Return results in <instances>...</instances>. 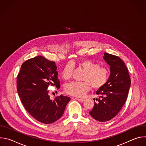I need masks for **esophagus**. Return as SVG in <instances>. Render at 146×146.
<instances>
[{
    "mask_svg": "<svg viewBox=\"0 0 146 146\" xmlns=\"http://www.w3.org/2000/svg\"><path fill=\"white\" fill-rule=\"evenodd\" d=\"M76 100H78V101H79V102H83V101H84V99H83L76 98Z\"/></svg>",
    "mask_w": 146,
    "mask_h": 146,
    "instance_id": "esophagus-1",
    "label": "esophagus"
}]
</instances>
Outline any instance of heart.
I'll use <instances>...</instances> for the list:
<instances>
[{"label":"heart","instance_id":"b5f03b06","mask_svg":"<svg viewBox=\"0 0 146 146\" xmlns=\"http://www.w3.org/2000/svg\"><path fill=\"white\" fill-rule=\"evenodd\" d=\"M77 65L86 70L82 77L84 81H74L66 84L65 87V92L72 96L82 97L91 88L99 90L105 86L109 81L110 71L108 68L100 66L99 64L91 60L85 59L79 61ZM73 65L68 63L62 69L61 75L65 80H69L73 74Z\"/></svg>","mask_w":146,"mask_h":146}]
</instances>
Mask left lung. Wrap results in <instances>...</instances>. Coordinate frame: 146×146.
<instances>
[{"label": "left lung", "instance_id": "left-lung-1", "mask_svg": "<svg viewBox=\"0 0 146 146\" xmlns=\"http://www.w3.org/2000/svg\"><path fill=\"white\" fill-rule=\"evenodd\" d=\"M103 58L110 66V75L107 84L96 91L100 96L96 99L97 102L90 111L92 117L100 122L109 121L116 116L127 100L131 86L130 76L123 60L106 52Z\"/></svg>", "mask_w": 146, "mask_h": 146}]
</instances>
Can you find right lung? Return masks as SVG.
I'll return each instance as SVG.
<instances>
[{
  "mask_svg": "<svg viewBox=\"0 0 146 146\" xmlns=\"http://www.w3.org/2000/svg\"><path fill=\"white\" fill-rule=\"evenodd\" d=\"M55 62L37 56L23 64L17 76V89L27 111L38 121L51 123L63 115L70 98L62 95L51 100L49 86L60 87Z\"/></svg>",
  "mask_w": 146,
  "mask_h": 146,
  "instance_id": "obj_1",
  "label": "right lung"
}]
</instances>
